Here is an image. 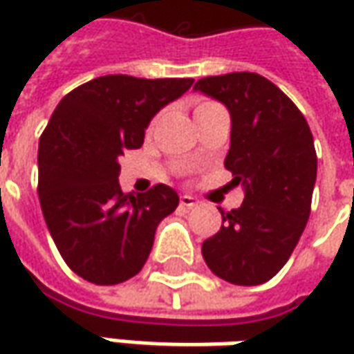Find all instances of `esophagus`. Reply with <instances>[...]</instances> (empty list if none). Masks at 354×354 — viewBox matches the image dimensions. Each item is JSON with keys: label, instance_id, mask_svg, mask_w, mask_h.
Here are the masks:
<instances>
[{"label": "esophagus", "instance_id": "esophagus-1", "mask_svg": "<svg viewBox=\"0 0 354 354\" xmlns=\"http://www.w3.org/2000/svg\"><path fill=\"white\" fill-rule=\"evenodd\" d=\"M179 203H181V207H185V209H193V207H197L198 205L197 198L191 197V195H181Z\"/></svg>", "mask_w": 354, "mask_h": 354}]
</instances>
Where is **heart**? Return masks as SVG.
<instances>
[{"instance_id": "obj_1", "label": "heart", "mask_w": 354, "mask_h": 354, "mask_svg": "<svg viewBox=\"0 0 354 354\" xmlns=\"http://www.w3.org/2000/svg\"><path fill=\"white\" fill-rule=\"evenodd\" d=\"M205 106H212V102H201L197 108H205Z\"/></svg>"}]
</instances>
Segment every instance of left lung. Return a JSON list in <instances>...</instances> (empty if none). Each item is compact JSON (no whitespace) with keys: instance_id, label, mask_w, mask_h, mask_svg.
<instances>
[{"instance_id":"1","label":"left lung","mask_w":354,"mask_h":354,"mask_svg":"<svg viewBox=\"0 0 354 354\" xmlns=\"http://www.w3.org/2000/svg\"><path fill=\"white\" fill-rule=\"evenodd\" d=\"M193 88L228 108L225 167L244 187V203L221 211L223 226L203 242V258L225 281L264 283L292 256L311 212L317 177L311 129L297 106L256 73L207 76Z\"/></svg>"}]
</instances>
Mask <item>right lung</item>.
I'll return each instance as SVG.
<instances>
[{"mask_svg":"<svg viewBox=\"0 0 354 354\" xmlns=\"http://www.w3.org/2000/svg\"><path fill=\"white\" fill-rule=\"evenodd\" d=\"M193 78L108 75L68 92L39 140V201L68 268L96 286L133 278L157 225L177 209L167 185L124 193L118 159L142 147L151 118L191 88Z\"/></svg>","mask_w":354,"mask_h":354,"instance_id":"add662e5","label":"right lung"}]
</instances>
